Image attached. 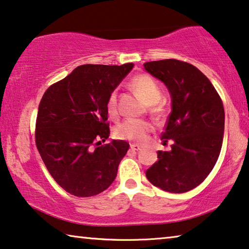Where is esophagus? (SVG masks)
<instances>
[{"label": "esophagus", "instance_id": "obj_1", "mask_svg": "<svg viewBox=\"0 0 249 249\" xmlns=\"http://www.w3.org/2000/svg\"><path fill=\"white\" fill-rule=\"evenodd\" d=\"M130 148H131V150H133V151H139L140 149H142V147H140L139 145H131Z\"/></svg>", "mask_w": 249, "mask_h": 249}]
</instances>
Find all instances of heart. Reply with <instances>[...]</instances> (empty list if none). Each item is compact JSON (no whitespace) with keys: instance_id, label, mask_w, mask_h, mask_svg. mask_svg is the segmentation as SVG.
I'll use <instances>...</instances> for the list:
<instances>
[{"instance_id":"b5f03b06","label":"heart","mask_w":249,"mask_h":249,"mask_svg":"<svg viewBox=\"0 0 249 249\" xmlns=\"http://www.w3.org/2000/svg\"><path fill=\"white\" fill-rule=\"evenodd\" d=\"M131 89L135 91L142 102L147 106H154L160 102L161 98L160 89L156 81L149 75L140 74L132 78L130 83ZM107 111L110 117H116L118 114L117 107V93H111L107 102ZM153 113L155 116H160L161 110L160 107L154 109ZM151 131V125L147 121L142 120H125L118 125L114 133L119 139L129 140V142H145L148 138L149 132Z\"/></svg>"}]
</instances>
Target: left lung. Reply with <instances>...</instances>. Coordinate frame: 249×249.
<instances>
[{
  "label": "left lung",
  "mask_w": 249,
  "mask_h": 249,
  "mask_svg": "<svg viewBox=\"0 0 249 249\" xmlns=\"http://www.w3.org/2000/svg\"><path fill=\"white\" fill-rule=\"evenodd\" d=\"M151 76L163 82L172 99V111L161 133L158 160L146 171L151 184L171 193H184L202 183L220 154L225 110L220 96L196 66L176 59L143 64Z\"/></svg>",
  "instance_id": "8db88e82"
}]
</instances>
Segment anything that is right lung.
Instances as JSON below:
<instances>
[{
    "mask_svg": "<svg viewBox=\"0 0 249 249\" xmlns=\"http://www.w3.org/2000/svg\"><path fill=\"white\" fill-rule=\"evenodd\" d=\"M132 67L81 65L50 86L40 101L36 145L50 175L75 196L107 190L129 149L124 140L101 142L110 136L107 99Z\"/></svg>",
    "mask_w": 249,
    "mask_h": 249,
    "instance_id": "obj_1",
    "label": "right lung"
}]
</instances>
